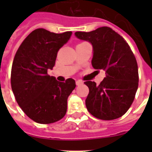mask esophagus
<instances>
[{"mask_svg":"<svg viewBox=\"0 0 152 152\" xmlns=\"http://www.w3.org/2000/svg\"><path fill=\"white\" fill-rule=\"evenodd\" d=\"M83 82L82 80H76V84L77 86L81 85V84H83Z\"/></svg>","mask_w":152,"mask_h":152,"instance_id":"1","label":"esophagus"}]
</instances>
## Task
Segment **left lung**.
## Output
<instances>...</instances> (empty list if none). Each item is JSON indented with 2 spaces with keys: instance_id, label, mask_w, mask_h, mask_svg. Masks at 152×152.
I'll use <instances>...</instances> for the list:
<instances>
[{
  "instance_id": "left-lung-1",
  "label": "left lung",
  "mask_w": 152,
  "mask_h": 152,
  "mask_svg": "<svg viewBox=\"0 0 152 152\" xmlns=\"http://www.w3.org/2000/svg\"><path fill=\"white\" fill-rule=\"evenodd\" d=\"M75 35L92 45L93 68L106 71L99 85L94 81L84 82L89 88L85 101L88 112L101 120L120 118L132 105L139 83L137 62L130 46L109 27L77 31Z\"/></svg>"
}]
</instances>
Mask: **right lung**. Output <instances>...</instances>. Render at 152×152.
Segmentation results:
<instances>
[{"instance_id":"1","label":"right lung","mask_w":152,"mask_h":152,"mask_svg":"<svg viewBox=\"0 0 152 152\" xmlns=\"http://www.w3.org/2000/svg\"><path fill=\"white\" fill-rule=\"evenodd\" d=\"M71 35L72 31L56 34L43 28L34 30L21 43L13 60L11 86L15 100L26 115L39 124L64 118L68 97L76 88L73 79L59 82L47 73Z\"/></svg>"}]
</instances>
